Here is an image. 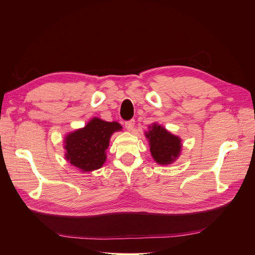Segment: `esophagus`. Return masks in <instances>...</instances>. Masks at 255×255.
<instances>
[{"label": "esophagus", "instance_id": "1", "mask_svg": "<svg viewBox=\"0 0 255 255\" xmlns=\"http://www.w3.org/2000/svg\"><path fill=\"white\" fill-rule=\"evenodd\" d=\"M134 124H135V121L134 120H130V121L125 122V127H126L127 130L131 131L134 128Z\"/></svg>", "mask_w": 255, "mask_h": 255}]
</instances>
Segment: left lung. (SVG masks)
Segmentation results:
<instances>
[{"mask_svg": "<svg viewBox=\"0 0 255 255\" xmlns=\"http://www.w3.org/2000/svg\"><path fill=\"white\" fill-rule=\"evenodd\" d=\"M148 128V131L144 134L148 140L154 161L160 165L173 163L181 154V139L158 123H152Z\"/></svg>", "mask_w": 255, "mask_h": 255, "instance_id": "left-lung-1", "label": "left lung"}]
</instances>
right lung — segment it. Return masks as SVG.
Here are the masks:
<instances>
[{
	"mask_svg": "<svg viewBox=\"0 0 255 255\" xmlns=\"http://www.w3.org/2000/svg\"><path fill=\"white\" fill-rule=\"evenodd\" d=\"M122 130L118 122H107L92 118L83 128L66 134L63 140L64 157L83 172H91L106 162V150L111 136Z\"/></svg>",
	"mask_w": 255,
	"mask_h": 255,
	"instance_id": "1",
	"label": "right lung"
}]
</instances>
